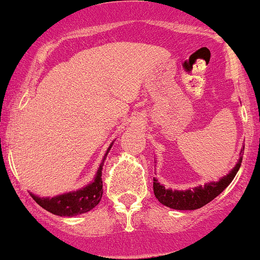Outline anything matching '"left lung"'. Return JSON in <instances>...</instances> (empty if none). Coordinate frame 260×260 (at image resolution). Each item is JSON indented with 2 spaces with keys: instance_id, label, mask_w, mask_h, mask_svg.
I'll return each mask as SVG.
<instances>
[{
  "instance_id": "8db88e82",
  "label": "left lung",
  "mask_w": 260,
  "mask_h": 260,
  "mask_svg": "<svg viewBox=\"0 0 260 260\" xmlns=\"http://www.w3.org/2000/svg\"><path fill=\"white\" fill-rule=\"evenodd\" d=\"M244 146L241 148L240 154L243 155ZM243 156H240L238 163L235 164L233 169L229 172L226 176L218 179L217 182H209L205 186L194 187V188L184 189V191H178V189L166 188L163 184L158 182V179L154 178L153 189L154 194L158 199L160 204L164 206L171 207L174 210H197L201 209L202 206L211 202L215 197H217L234 179V177L238 173L239 168L241 166Z\"/></svg>"
}]
</instances>
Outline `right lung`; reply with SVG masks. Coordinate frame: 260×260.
Segmentation results:
<instances>
[{"label": "right lung", "mask_w": 260, "mask_h": 260, "mask_svg": "<svg viewBox=\"0 0 260 260\" xmlns=\"http://www.w3.org/2000/svg\"><path fill=\"white\" fill-rule=\"evenodd\" d=\"M111 146L112 144L107 149L93 181L87 184L86 187L78 189V191H72L68 192V193L58 194V196L54 197H39L37 194L31 193V192H30V196L43 209L51 212V214L58 215V216H76V215L86 214V212L91 211L93 207L99 205V202L101 201L102 193H104L101 178L102 167H104V161Z\"/></svg>", "instance_id": "obj_1"}]
</instances>
